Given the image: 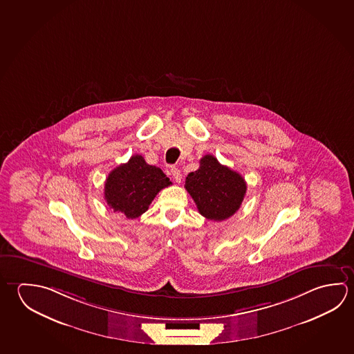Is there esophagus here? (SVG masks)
<instances>
[{"mask_svg": "<svg viewBox=\"0 0 354 354\" xmlns=\"http://www.w3.org/2000/svg\"><path fill=\"white\" fill-rule=\"evenodd\" d=\"M171 174H173V178H174V180L176 181V183H181L183 175H181V173H180L179 169L173 167V168H171Z\"/></svg>", "mask_w": 354, "mask_h": 354, "instance_id": "34e87169", "label": "esophagus"}]
</instances>
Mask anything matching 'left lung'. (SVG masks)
Returning a JSON list of instances; mask_svg holds the SVG:
<instances>
[{
    "mask_svg": "<svg viewBox=\"0 0 354 354\" xmlns=\"http://www.w3.org/2000/svg\"><path fill=\"white\" fill-rule=\"evenodd\" d=\"M185 189L203 216L223 221L240 209L248 186L241 175L207 154L198 170L186 176Z\"/></svg>",
    "mask_w": 354,
    "mask_h": 354,
    "instance_id": "1",
    "label": "left lung"
}]
</instances>
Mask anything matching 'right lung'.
I'll return each mask as SVG.
<instances>
[{"mask_svg": "<svg viewBox=\"0 0 354 354\" xmlns=\"http://www.w3.org/2000/svg\"><path fill=\"white\" fill-rule=\"evenodd\" d=\"M170 184L162 169L147 164L143 156L136 154L109 173L104 198L114 212L137 218L148 210L156 194Z\"/></svg>", "mask_w": 354, "mask_h": 354, "instance_id": "1", "label": "right lung"}]
</instances>
